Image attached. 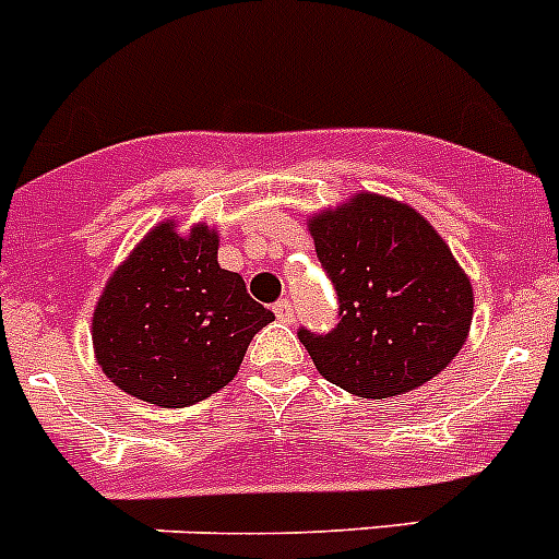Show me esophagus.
Here are the masks:
<instances>
[{"instance_id":"34e87169","label":"esophagus","mask_w":559,"mask_h":559,"mask_svg":"<svg viewBox=\"0 0 559 559\" xmlns=\"http://www.w3.org/2000/svg\"><path fill=\"white\" fill-rule=\"evenodd\" d=\"M274 316L276 319H280V322H285V324H290L296 319V313H294V305L288 302V299H280V302L274 305Z\"/></svg>"}]
</instances>
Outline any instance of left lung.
I'll use <instances>...</instances> for the list:
<instances>
[{"label": "left lung", "instance_id": "left-lung-1", "mask_svg": "<svg viewBox=\"0 0 559 559\" xmlns=\"http://www.w3.org/2000/svg\"><path fill=\"white\" fill-rule=\"evenodd\" d=\"M308 226L338 294V324L302 328L299 341L330 383L383 400L423 386L456 358L473 322L471 280L419 212L358 192Z\"/></svg>", "mask_w": 559, "mask_h": 559}]
</instances>
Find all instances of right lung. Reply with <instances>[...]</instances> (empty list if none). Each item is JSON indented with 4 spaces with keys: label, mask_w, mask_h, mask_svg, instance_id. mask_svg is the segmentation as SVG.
<instances>
[{
    "label": "right lung",
    "mask_w": 559,
    "mask_h": 559,
    "mask_svg": "<svg viewBox=\"0 0 559 559\" xmlns=\"http://www.w3.org/2000/svg\"><path fill=\"white\" fill-rule=\"evenodd\" d=\"M274 313L243 276L218 265V235L173 221L153 226L114 271L92 316V344L106 378L162 408H185L224 389L249 341Z\"/></svg>",
    "instance_id": "obj_1"
}]
</instances>
